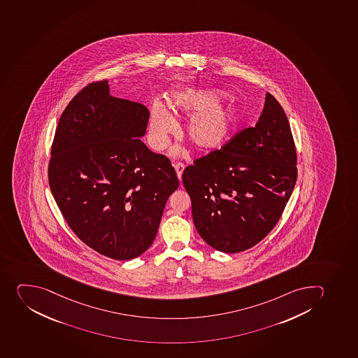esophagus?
Listing matches in <instances>:
<instances>
[{"label": "esophagus", "mask_w": 358, "mask_h": 358, "mask_svg": "<svg viewBox=\"0 0 358 358\" xmlns=\"http://www.w3.org/2000/svg\"><path fill=\"white\" fill-rule=\"evenodd\" d=\"M184 164H182V162H176V164H174L175 171H176V174H178V180H180V178H182V173H183L184 171Z\"/></svg>", "instance_id": "1"}]
</instances>
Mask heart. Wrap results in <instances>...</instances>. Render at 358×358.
<instances>
[{"mask_svg": "<svg viewBox=\"0 0 358 358\" xmlns=\"http://www.w3.org/2000/svg\"><path fill=\"white\" fill-rule=\"evenodd\" d=\"M221 93L212 90L185 89L169 98L171 108L178 114L191 115L184 125V136L198 150H215L236 132L241 110L236 105L220 101ZM174 118L161 103L152 108L148 137L152 148L161 151L169 144L175 131Z\"/></svg>", "mask_w": 358, "mask_h": 358, "instance_id": "obj_1", "label": "heart"}]
</instances>
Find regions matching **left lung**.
<instances>
[{
  "mask_svg": "<svg viewBox=\"0 0 358 358\" xmlns=\"http://www.w3.org/2000/svg\"><path fill=\"white\" fill-rule=\"evenodd\" d=\"M296 164L288 118L266 93L256 127L184 169L182 180L200 236L226 253L258 244L282 215L297 180Z\"/></svg>",
  "mask_w": 358,
  "mask_h": 358,
  "instance_id": "1",
  "label": "left lung"
}]
</instances>
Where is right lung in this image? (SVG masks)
Segmentation results:
<instances>
[{
    "label": "right lung",
    "mask_w": 358,
    "mask_h": 358,
    "mask_svg": "<svg viewBox=\"0 0 358 358\" xmlns=\"http://www.w3.org/2000/svg\"><path fill=\"white\" fill-rule=\"evenodd\" d=\"M148 117L144 105L112 96L101 80L73 96L54 136V199L80 241L112 259H134L151 246L180 185L171 160L141 141Z\"/></svg>",
    "instance_id": "add662e5"
}]
</instances>
